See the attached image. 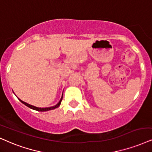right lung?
Masks as SVG:
<instances>
[{
	"instance_id": "1",
	"label": "right lung",
	"mask_w": 152,
	"mask_h": 152,
	"mask_svg": "<svg viewBox=\"0 0 152 152\" xmlns=\"http://www.w3.org/2000/svg\"><path fill=\"white\" fill-rule=\"evenodd\" d=\"M19 100H20L22 103L26 105V106H27L28 107H29V108H31V109H34V110L38 111H46L52 110V109H55L57 108V107H58L59 106V105H60L61 102H62V97H61L60 100H59V102L57 103L56 105H55V106H53V107H46V108H40V107H34V106H33V105H31V104H28V103L25 102H24V101L21 100L20 99H19Z\"/></svg>"
}]
</instances>
